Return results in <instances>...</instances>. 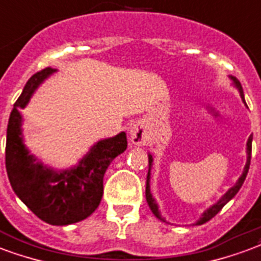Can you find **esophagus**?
<instances>
[{"instance_id": "34e87169", "label": "esophagus", "mask_w": 261, "mask_h": 261, "mask_svg": "<svg viewBox=\"0 0 261 261\" xmlns=\"http://www.w3.org/2000/svg\"><path fill=\"white\" fill-rule=\"evenodd\" d=\"M129 136H130V140H132L133 144H136V146H144L147 140H148L146 128L143 126L142 123H135V125H132L130 130H129Z\"/></svg>"}]
</instances>
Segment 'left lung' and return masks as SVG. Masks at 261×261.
I'll return each mask as SVG.
<instances>
[{"label":"left lung","instance_id":"obj_1","mask_svg":"<svg viewBox=\"0 0 261 261\" xmlns=\"http://www.w3.org/2000/svg\"><path fill=\"white\" fill-rule=\"evenodd\" d=\"M231 80H232V82H234V85L238 88V91H240L241 96H242V99H244V91H242V85H241V82L238 81V78H235L231 75ZM245 101V100H244ZM248 148H246V152H248V161H246V165H245V169H244V173H242V176H241L240 179H238V181L235 183L234 187H231L228 191H227L223 197H221V199L217 203H215L212 207H209L206 212L203 213L202 217L199 219V220L197 221V224H203V223H206V221H209L212 217H215L217 215V213L220 212L221 209H223V206L226 205L228 201H230L231 198L235 197V194L240 191V189L242 187V184H244L245 179H246V175H248V170H249V165H250V155H252V136L249 138V140H248ZM148 162H150V165H151L152 162V156L148 155ZM148 181H150V170H148V175H147V186H146V198H147V202H148V206H150V209L152 211V213L155 215L158 219H161V220H164L162 217H161L160 212H158V206H156L155 201H154V198H152L151 193H150V184H148Z\"/></svg>","mask_w":261,"mask_h":261}]
</instances>
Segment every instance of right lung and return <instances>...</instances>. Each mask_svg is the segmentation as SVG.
Masks as SVG:
<instances>
[{
    "label": "right lung",
    "mask_w": 261,
    "mask_h": 261,
    "mask_svg": "<svg viewBox=\"0 0 261 261\" xmlns=\"http://www.w3.org/2000/svg\"><path fill=\"white\" fill-rule=\"evenodd\" d=\"M55 70L46 67L27 81L13 105L7 130L5 166L15 194L35 216L54 226L77 223L95 212L103 197V177L111 161L126 150V133L96 143L75 168L55 172L35 162L21 142L20 111L37 86Z\"/></svg>",
    "instance_id": "add662e5"
}]
</instances>
